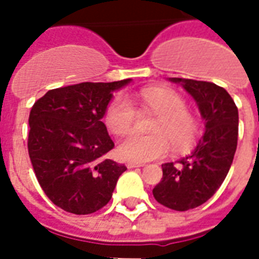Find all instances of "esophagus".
Returning a JSON list of instances; mask_svg holds the SVG:
<instances>
[{
  "label": "esophagus",
  "mask_w": 259,
  "mask_h": 259,
  "mask_svg": "<svg viewBox=\"0 0 259 259\" xmlns=\"http://www.w3.org/2000/svg\"><path fill=\"white\" fill-rule=\"evenodd\" d=\"M126 166H127V168H140V166H144V163L129 161V162H126Z\"/></svg>",
  "instance_id": "34e87169"
}]
</instances>
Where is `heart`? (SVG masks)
<instances>
[{
    "label": "heart",
    "mask_w": 259,
    "mask_h": 259,
    "mask_svg": "<svg viewBox=\"0 0 259 259\" xmlns=\"http://www.w3.org/2000/svg\"><path fill=\"white\" fill-rule=\"evenodd\" d=\"M150 111L157 118L150 124L151 135L132 133L119 141L118 152L127 161L146 162L163 157L172 147L175 152L187 150L198 135V123L194 115L186 109V102L174 90L162 87L141 89L130 98L118 96L108 105L105 123L115 135H124L136 122V108Z\"/></svg>",
    "instance_id": "b5f03b06"
}]
</instances>
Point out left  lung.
Returning a JSON list of instances; mask_svg holds the SVG:
<instances>
[{"mask_svg":"<svg viewBox=\"0 0 259 259\" xmlns=\"http://www.w3.org/2000/svg\"><path fill=\"white\" fill-rule=\"evenodd\" d=\"M193 98L205 122V132L190 155L162 165V179L152 194L175 211L202 205L221 187L233 162L239 136V111L233 98L215 83L170 77Z\"/></svg>","mask_w":259,"mask_h":259,"instance_id":"1","label":"left lung"}]
</instances>
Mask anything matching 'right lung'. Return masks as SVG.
I'll return each mask as SVG.
<instances>
[{"mask_svg":"<svg viewBox=\"0 0 259 259\" xmlns=\"http://www.w3.org/2000/svg\"><path fill=\"white\" fill-rule=\"evenodd\" d=\"M132 79L79 83L47 91L29 116V157L46 195L64 211L87 215L107 205L124 165L107 159L113 148L102 118L113 91Z\"/></svg>","mask_w":259,"mask_h":259,"instance_id":"1","label":"right lung"}]
</instances>
